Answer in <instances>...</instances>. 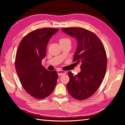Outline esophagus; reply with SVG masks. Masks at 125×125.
Instances as JSON below:
<instances>
[{
	"label": "esophagus",
	"mask_w": 125,
	"mask_h": 125,
	"mask_svg": "<svg viewBox=\"0 0 125 125\" xmlns=\"http://www.w3.org/2000/svg\"><path fill=\"white\" fill-rule=\"evenodd\" d=\"M57 73H58V75L59 76H62L63 75H64L66 74V72L65 71H62V70H59L57 71Z\"/></svg>",
	"instance_id": "1"
}]
</instances>
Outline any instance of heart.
I'll list each match as a JSON object with an SVG mask.
<instances>
[{"instance_id":"obj_1","label":"heart","mask_w":125,"mask_h":125,"mask_svg":"<svg viewBox=\"0 0 125 125\" xmlns=\"http://www.w3.org/2000/svg\"><path fill=\"white\" fill-rule=\"evenodd\" d=\"M70 42V39L68 38H66V37H63V38H61V39L60 40V43L61 44H63V43H64L66 42Z\"/></svg>"}]
</instances>
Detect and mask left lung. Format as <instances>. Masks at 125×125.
Instances as JSON below:
<instances>
[{
  "mask_svg": "<svg viewBox=\"0 0 125 125\" xmlns=\"http://www.w3.org/2000/svg\"><path fill=\"white\" fill-rule=\"evenodd\" d=\"M61 30L77 40L73 61L81 63V71L77 74L73 75L69 72L67 89L74 98L85 100L95 93L105 75L107 58L104 46L94 33L84 28L69 27Z\"/></svg>",
  "mask_w": 125,
  "mask_h": 125,
  "instance_id": "obj_1",
  "label": "left lung"
}]
</instances>
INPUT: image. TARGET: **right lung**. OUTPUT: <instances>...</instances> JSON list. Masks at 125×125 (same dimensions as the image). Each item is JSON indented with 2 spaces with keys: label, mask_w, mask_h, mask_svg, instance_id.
<instances>
[{
  "label": "right lung",
  "mask_w": 125,
  "mask_h": 125,
  "mask_svg": "<svg viewBox=\"0 0 125 125\" xmlns=\"http://www.w3.org/2000/svg\"><path fill=\"white\" fill-rule=\"evenodd\" d=\"M59 29L44 28L27 34L19 45L15 66L23 87L28 94L38 99L52 93L58 78L57 72L50 71L42 65L46 56L49 40Z\"/></svg>",
  "instance_id": "right-lung-1"
}]
</instances>
